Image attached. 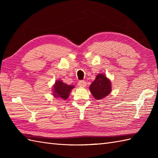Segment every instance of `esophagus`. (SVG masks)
I'll return each mask as SVG.
<instances>
[{
    "mask_svg": "<svg viewBox=\"0 0 158 158\" xmlns=\"http://www.w3.org/2000/svg\"><path fill=\"white\" fill-rule=\"evenodd\" d=\"M78 85L81 88H84L86 85V82L85 81H80L78 82Z\"/></svg>",
    "mask_w": 158,
    "mask_h": 158,
    "instance_id": "esophagus-1",
    "label": "esophagus"
}]
</instances>
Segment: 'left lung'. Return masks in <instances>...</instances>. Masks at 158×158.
<instances>
[{"label": "left lung", "mask_w": 158, "mask_h": 158, "mask_svg": "<svg viewBox=\"0 0 158 158\" xmlns=\"http://www.w3.org/2000/svg\"><path fill=\"white\" fill-rule=\"evenodd\" d=\"M89 91L96 100H101L110 94L112 90L110 80L105 74L100 73L89 85Z\"/></svg>", "instance_id": "1"}]
</instances>
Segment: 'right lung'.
Segmentation results:
<instances>
[{"mask_svg": "<svg viewBox=\"0 0 158 158\" xmlns=\"http://www.w3.org/2000/svg\"><path fill=\"white\" fill-rule=\"evenodd\" d=\"M75 88L73 85H68L64 83L62 80H56L53 85V96L54 98H58L64 100H67L70 96L71 90Z\"/></svg>", "mask_w": 158, "mask_h": 158, "instance_id": "1", "label": "right lung"}]
</instances>
